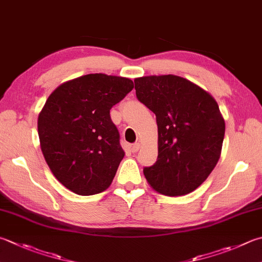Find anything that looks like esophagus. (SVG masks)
<instances>
[{"mask_svg":"<svg viewBox=\"0 0 262 262\" xmlns=\"http://www.w3.org/2000/svg\"><path fill=\"white\" fill-rule=\"evenodd\" d=\"M139 148H140V144H139V142H136V144H133L131 146V151L132 152H137L138 150H139Z\"/></svg>","mask_w":262,"mask_h":262,"instance_id":"esophagus-1","label":"esophagus"}]
</instances>
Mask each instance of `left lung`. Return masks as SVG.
<instances>
[{
  "mask_svg": "<svg viewBox=\"0 0 262 262\" xmlns=\"http://www.w3.org/2000/svg\"><path fill=\"white\" fill-rule=\"evenodd\" d=\"M138 100L156 115L159 156L144 167L152 189L166 196L189 194L218 163L225 121L214 98L199 85L176 75L135 80Z\"/></svg>",
  "mask_w": 262,
  "mask_h": 262,
  "instance_id": "left-lung-1",
  "label": "left lung"
}]
</instances>
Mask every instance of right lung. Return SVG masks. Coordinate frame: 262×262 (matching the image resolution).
Segmentation results:
<instances>
[{
    "label": "right lung",
    "mask_w": 262,
    "mask_h": 262,
    "mask_svg": "<svg viewBox=\"0 0 262 262\" xmlns=\"http://www.w3.org/2000/svg\"><path fill=\"white\" fill-rule=\"evenodd\" d=\"M133 89L130 78L88 74L59 85L38 115L41 149L57 180L77 195L111 186L124 157L110 112Z\"/></svg>",
    "instance_id": "add662e5"
}]
</instances>
